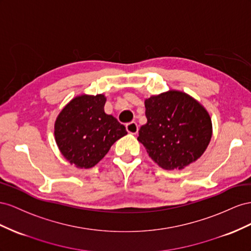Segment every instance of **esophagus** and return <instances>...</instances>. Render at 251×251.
<instances>
[{
  "label": "esophagus",
  "mask_w": 251,
  "mask_h": 251,
  "mask_svg": "<svg viewBox=\"0 0 251 251\" xmlns=\"http://www.w3.org/2000/svg\"><path fill=\"white\" fill-rule=\"evenodd\" d=\"M126 130L128 133L131 134H137L139 131V126L135 122H130V123L126 124Z\"/></svg>",
  "instance_id": "esophagus-1"
}]
</instances>
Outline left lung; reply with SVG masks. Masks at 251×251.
I'll use <instances>...</instances> for the list:
<instances>
[{
    "label": "left lung",
    "mask_w": 251,
    "mask_h": 251,
    "mask_svg": "<svg viewBox=\"0 0 251 251\" xmlns=\"http://www.w3.org/2000/svg\"><path fill=\"white\" fill-rule=\"evenodd\" d=\"M147 123L139 130L138 141L163 169H183L196 162L212 135L209 113L197 100L169 90L145 100Z\"/></svg>",
    "instance_id": "left-lung-1"
}]
</instances>
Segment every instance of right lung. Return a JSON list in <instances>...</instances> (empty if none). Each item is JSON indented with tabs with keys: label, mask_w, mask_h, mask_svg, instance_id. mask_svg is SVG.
<instances>
[{
	"label": "right lung",
	"mask_w": 251,
	"mask_h": 251,
	"mask_svg": "<svg viewBox=\"0 0 251 251\" xmlns=\"http://www.w3.org/2000/svg\"><path fill=\"white\" fill-rule=\"evenodd\" d=\"M104 95H82L64 107L54 123L56 145L77 168H91L127 134L124 125L104 111Z\"/></svg>",
	"instance_id": "right-lung-1"
}]
</instances>
